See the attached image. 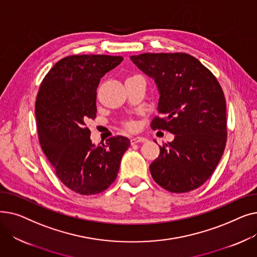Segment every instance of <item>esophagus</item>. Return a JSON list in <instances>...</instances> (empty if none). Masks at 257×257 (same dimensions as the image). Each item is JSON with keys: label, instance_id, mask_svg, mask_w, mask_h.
Returning a JSON list of instances; mask_svg holds the SVG:
<instances>
[{"label": "esophagus", "instance_id": "esophagus-1", "mask_svg": "<svg viewBox=\"0 0 257 257\" xmlns=\"http://www.w3.org/2000/svg\"><path fill=\"white\" fill-rule=\"evenodd\" d=\"M147 140L143 137H136V138H131V144H137V143H143L146 142Z\"/></svg>", "mask_w": 257, "mask_h": 257}]
</instances>
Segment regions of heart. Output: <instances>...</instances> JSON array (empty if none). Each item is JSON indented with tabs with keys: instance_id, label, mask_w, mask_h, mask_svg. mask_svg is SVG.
Listing matches in <instances>:
<instances>
[{
	"instance_id": "1",
	"label": "heart",
	"mask_w": 257,
	"mask_h": 257,
	"mask_svg": "<svg viewBox=\"0 0 257 257\" xmlns=\"http://www.w3.org/2000/svg\"><path fill=\"white\" fill-rule=\"evenodd\" d=\"M128 127H129V128H133V124H132V123L128 124Z\"/></svg>"
}]
</instances>
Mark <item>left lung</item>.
Segmentation results:
<instances>
[{
	"mask_svg": "<svg viewBox=\"0 0 257 257\" xmlns=\"http://www.w3.org/2000/svg\"><path fill=\"white\" fill-rule=\"evenodd\" d=\"M154 80L159 99L153 129H167L173 142L160 147L150 165L153 179L171 193H186L203 184L217 168L226 138V101L218 80L197 58L185 53H145L130 56Z\"/></svg>",
	"mask_w": 257,
	"mask_h": 257,
	"instance_id": "8db88e82",
	"label": "left lung"
}]
</instances>
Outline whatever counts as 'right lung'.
<instances>
[{"mask_svg": "<svg viewBox=\"0 0 257 257\" xmlns=\"http://www.w3.org/2000/svg\"><path fill=\"white\" fill-rule=\"evenodd\" d=\"M123 57L73 55L44 78L35 103L39 143L60 181L80 195L99 194L115 180L130 140L113 137L94 146L85 121L96 117L101 78Z\"/></svg>", "mask_w": 257, "mask_h": 257, "instance_id": "add662e5", "label": "right lung"}]
</instances>
